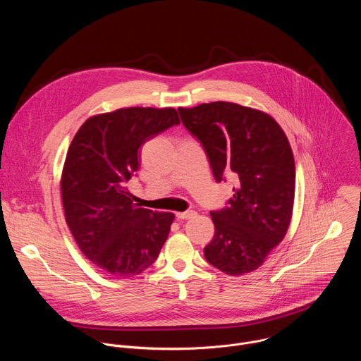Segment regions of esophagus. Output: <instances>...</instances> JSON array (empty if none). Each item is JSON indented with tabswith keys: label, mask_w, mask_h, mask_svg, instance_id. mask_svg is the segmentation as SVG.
<instances>
[{
	"label": "esophagus",
	"mask_w": 361,
	"mask_h": 361,
	"mask_svg": "<svg viewBox=\"0 0 361 361\" xmlns=\"http://www.w3.org/2000/svg\"><path fill=\"white\" fill-rule=\"evenodd\" d=\"M195 216V212H184V213H176V217L180 219V220H188V219H192Z\"/></svg>",
	"instance_id": "obj_1"
}]
</instances>
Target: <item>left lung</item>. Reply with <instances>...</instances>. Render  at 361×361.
Wrapping results in <instances>:
<instances>
[{
  "mask_svg": "<svg viewBox=\"0 0 361 361\" xmlns=\"http://www.w3.org/2000/svg\"><path fill=\"white\" fill-rule=\"evenodd\" d=\"M187 131L201 142L217 183L237 180L204 247L212 266L230 276L259 269L284 238L293 213L295 166L281 127L269 114L234 102L216 101L178 109Z\"/></svg>",
  "mask_w": 361,
  "mask_h": 361,
  "instance_id": "8db88e82",
  "label": "left lung"
}]
</instances>
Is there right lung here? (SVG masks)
<instances>
[{
	"label": "right lung",
	"mask_w": 361,
	"mask_h": 361,
	"mask_svg": "<svg viewBox=\"0 0 361 361\" xmlns=\"http://www.w3.org/2000/svg\"><path fill=\"white\" fill-rule=\"evenodd\" d=\"M178 124L174 109H120L88 118L73 138L61 177L66 221L102 273L128 279L157 260L174 214L140 207L126 184L141 145Z\"/></svg>",
	"instance_id": "1"
}]
</instances>
